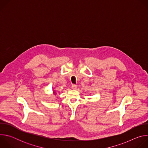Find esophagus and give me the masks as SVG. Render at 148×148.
I'll return each mask as SVG.
<instances>
[{"mask_svg": "<svg viewBox=\"0 0 148 148\" xmlns=\"http://www.w3.org/2000/svg\"><path fill=\"white\" fill-rule=\"evenodd\" d=\"M77 88V86L76 85H75V84H73L72 86H71V88L73 90H76Z\"/></svg>", "mask_w": 148, "mask_h": 148, "instance_id": "34e87169", "label": "esophagus"}]
</instances>
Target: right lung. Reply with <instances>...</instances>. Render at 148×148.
I'll return each instance as SVG.
<instances>
[{
  "mask_svg": "<svg viewBox=\"0 0 148 148\" xmlns=\"http://www.w3.org/2000/svg\"><path fill=\"white\" fill-rule=\"evenodd\" d=\"M53 95H56V93L55 92V91H53Z\"/></svg>",
  "mask_w": 148,
  "mask_h": 148,
  "instance_id": "1",
  "label": "right lung"
}]
</instances>
